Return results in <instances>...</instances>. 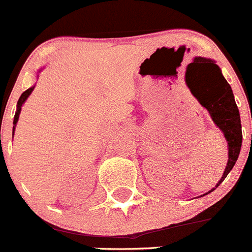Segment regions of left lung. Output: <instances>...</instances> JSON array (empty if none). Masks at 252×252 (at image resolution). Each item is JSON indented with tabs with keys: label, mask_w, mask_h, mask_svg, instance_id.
Listing matches in <instances>:
<instances>
[{
	"label": "left lung",
	"mask_w": 252,
	"mask_h": 252,
	"mask_svg": "<svg viewBox=\"0 0 252 252\" xmlns=\"http://www.w3.org/2000/svg\"><path fill=\"white\" fill-rule=\"evenodd\" d=\"M198 60L208 65V68L212 70V77L202 82V84H199V88L197 90V93H193L198 98V101L201 102L202 106L208 110L215 124L223 131L224 137L228 141V161H227V166L224 169L221 180L216 186L217 188L223 182L227 174L230 173L239 158L242 144L241 120H240L239 108H237V104L233 98L232 90L222 75L220 68L213 63L212 60L195 58L194 63ZM212 190H215V188ZM212 190H209L208 193H211Z\"/></svg>",
	"instance_id": "left-lung-1"
}]
</instances>
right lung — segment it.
Listing matches in <instances>:
<instances>
[{
    "instance_id": "right-lung-1",
    "label": "right lung",
    "mask_w": 252,
    "mask_h": 252,
    "mask_svg": "<svg viewBox=\"0 0 252 252\" xmlns=\"http://www.w3.org/2000/svg\"><path fill=\"white\" fill-rule=\"evenodd\" d=\"M32 90H34V87H31V88L26 90L25 92L22 93L21 97L19 98V102H17V111H16V113H15V117H13V125H16L17 120H19V115H20V111H21L22 103L26 101V98H28L29 95H30V93L32 92ZM13 130H15V127H13Z\"/></svg>"
}]
</instances>
